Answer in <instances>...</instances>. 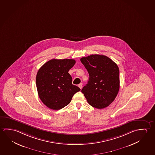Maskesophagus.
<instances>
[{
  "label": "esophagus",
  "mask_w": 155,
  "mask_h": 155,
  "mask_svg": "<svg viewBox=\"0 0 155 155\" xmlns=\"http://www.w3.org/2000/svg\"><path fill=\"white\" fill-rule=\"evenodd\" d=\"M78 86L79 87L80 89H82V86H83V84H82V83H80Z\"/></svg>",
  "instance_id": "1"
}]
</instances>
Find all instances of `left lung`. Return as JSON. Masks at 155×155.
<instances>
[{"label": "left lung", "instance_id": "8db88e82", "mask_svg": "<svg viewBox=\"0 0 155 155\" xmlns=\"http://www.w3.org/2000/svg\"><path fill=\"white\" fill-rule=\"evenodd\" d=\"M81 61L89 74V81L81 92L92 107L99 109L108 107L119 91L117 64L107 56L99 54L82 57Z\"/></svg>", "mask_w": 155, "mask_h": 155}]
</instances>
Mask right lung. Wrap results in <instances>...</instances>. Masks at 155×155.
Returning <instances> with one entry per match:
<instances>
[{
	"mask_svg": "<svg viewBox=\"0 0 155 155\" xmlns=\"http://www.w3.org/2000/svg\"><path fill=\"white\" fill-rule=\"evenodd\" d=\"M75 63V60L71 59H53L39 69L36 76L37 89L41 102L48 108L61 109L81 90L72 84V78L68 73Z\"/></svg>",
	"mask_w": 155,
	"mask_h": 155,
	"instance_id": "add662e5",
	"label": "right lung"
}]
</instances>
